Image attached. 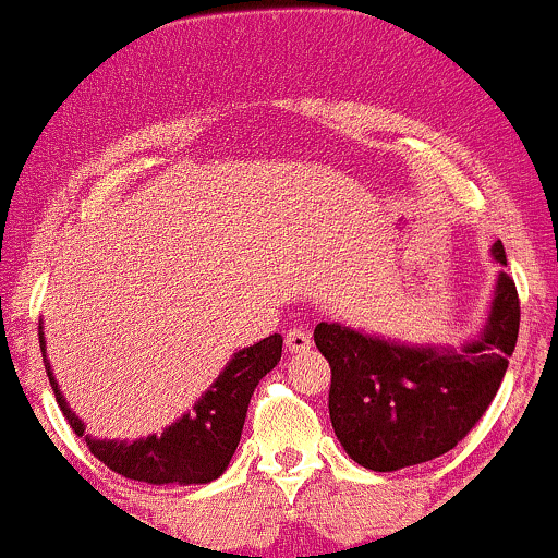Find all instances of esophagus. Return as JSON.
Instances as JSON below:
<instances>
[{"label":"esophagus","mask_w":558,"mask_h":558,"mask_svg":"<svg viewBox=\"0 0 558 558\" xmlns=\"http://www.w3.org/2000/svg\"><path fill=\"white\" fill-rule=\"evenodd\" d=\"M286 349L291 351V354H304V351L312 349V336L301 328L288 330L286 332Z\"/></svg>","instance_id":"1"}]
</instances>
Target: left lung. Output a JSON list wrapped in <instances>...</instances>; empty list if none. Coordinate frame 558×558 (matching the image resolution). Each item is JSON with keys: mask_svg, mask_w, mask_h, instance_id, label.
I'll return each instance as SVG.
<instances>
[{"mask_svg": "<svg viewBox=\"0 0 558 558\" xmlns=\"http://www.w3.org/2000/svg\"><path fill=\"white\" fill-rule=\"evenodd\" d=\"M493 259L506 265L501 241ZM520 332L514 280L498 272L485 328L462 349L412 345L319 323L315 343L330 362V422L356 464L393 472L444 457L498 393Z\"/></svg>", "mask_w": 558, "mask_h": 558, "instance_id": "8db88e82", "label": "left lung"}]
</instances>
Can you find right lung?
<instances>
[{
	"instance_id": "right-lung-1",
	"label": "right lung",
	"mask_w": 558,
	"mask_h": 558,
	"mask_svg": "<svg viewBox=\"0 0 558 558\" xmlns=\"http://www.w3.org/2000/svg\"><path fill=\"white\" fill-rule=\"evenodd\" d=\"M38 343H41V354L47 356V341H44L41 328H38ZM280 354H283V338L278 332L235 351L233 360L217 375L213 386L204 390V396L189 414L165 427L162 435L151 433L136 440H99L83 433L86 425L75 417L65 396L57 388L49 360H44V367H47L49 383H52L57 403H60L68 425L86 440L88 451L101 464H107L118 475L138 480V483L204 485L228 470L230 459L239 448L254 388L280 362Z\"/></svg>"
}]
</instances>
